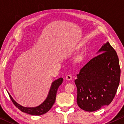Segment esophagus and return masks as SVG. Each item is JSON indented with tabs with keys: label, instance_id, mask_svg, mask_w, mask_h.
<instances>
[{
	"label": "esophagus",
	"instance_id": "esophagus-1",
	"mask_svg": "<svg viewBox=\"0 0 124 124\" xmlns=\"http://www.w3.org/2000/svg\"><path fill=\"white\" fill-rule=\"evenodd\" d=\"M72 76L70 75V74H68V75H67L66 76V79H67V80L68 81H70L72 79Z\"/></svg>",
	"mask_w": 124,
	"mask_h": 124
}]
</instances>
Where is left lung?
<instances>
[{
    "label": "left lung",
    "mask_w": 124,
    "mask_h": 124,
    "mask_svg": "<svg viewBox=\"0 0 124 124\" xmlns=\"http://www.w3.org/2000/svg\"><path fill=\"white\" fill-rule=\"evenodd\" d=\"M98 54L81 68L74 81L78 106L88 112L108 106L120 83L121 70L116 51L107 42L96 53Z\"/></svg>",
    "instance_id": "obj_1"
}]
</instances>
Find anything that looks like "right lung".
<instances>
[{
	"instance_id": "right-lung-1",
	"label": "right lung",
	"mask_w": 124,
	"mask_h": 124,
	"mask_svg": "<svg viewBox=\"0 0 124 124\" xmlns=\"http://www.w3.org/2000/svg\"><path fill=\"white\" fill-rule=\"evenodd\" d=\"M62 81H63V78H59V79H57L56 80L52 82L47 98H46L43 103H42L38 106L34 107H23L19 104L13 99V98L12 97L8 91L7 92L13 104L20 111L29 115L40 116V115H43L47 112L51 108L55 101L57 89L59 86L62 85Z\"/></svg>"
}]
</instances>
